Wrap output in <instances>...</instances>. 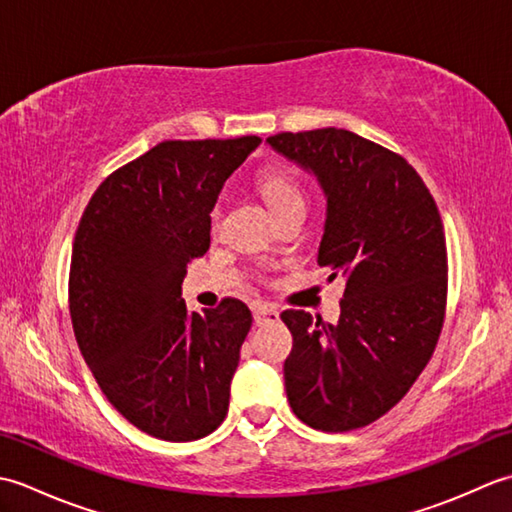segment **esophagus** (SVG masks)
<instances>
[{"label": "esophagus", "instance_id": "obj_1", "mask_svg": "<svg viewBox=\"0 0 512 512\" xmlns=\"http://www.w3.org/2000/svg\"><path fill=\"white\" fill-rule=\"evenodd\" d=\"M253 319L257 325H266V323H275L279 321V312L275 308H268V306H259L253 310Z\"/></svg>", "mask_w": 512, "mask_h": 512}]
</instances>
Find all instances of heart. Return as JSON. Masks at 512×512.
<instances>
[{
    "label": "heart",
    "instance_id": "obj_1",
    "mask_svg": "<svg viewBox=\"0 0 512 512\" xmlns=\"http://www.w3.org/2000/svg\"><path fill=\"white\" fill-rule=\"evenodd\" d=\"M257 187H259V191H262V195L270 206V211H273L275 215L292 209V206L306 204V200H303V191L299 189V184L284 169L264 171L262 176L257 178ZM217 215H220V211L215 209L213 211V222L217 220Z\"/></svg>",
    "mask_w": 512,
    "mask_h": 512
}]
</instances>
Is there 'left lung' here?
<instances>
[{"instance_id": "left-lung-1", "label": "left lung", "mask_w": 512, "mask_h": 512, "mask_svg": "<svg viewBox=\"0 0 512 512\" xmlns=\"http://www.w3.org/2000/svg\"><path fill=\"white\" fill-rule=\"evenodd\" d=\"M266 143L317 176L328 200L317 262L345 279L334 325L281 312L288 402L312 429H361L398 405L436 350L449 273L438 206L405 158L347 129Z\"/></svg>"}]
</instances>
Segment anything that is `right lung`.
I'll use <instances>...</instances> for the list:
<instances>
[{
	"label": "right lung",
	"instance_id": "obj_1",
	"mask_svg": "<svg viewBox=\"0 0 512 512\" xmlns=\"http://www.w3.org/2000/svg\"><path fill=\"white\" fill-rule=\"evenodd\" d=\"M262 143L165 140L94 191L76 228L70 317L101 391L149 436L191 442L220 427L253 314L239 299L189 312L187 264L211 244L226 178Z\"/></svg>",
	"mask_w": 512,
	"mask_h": 512
}]
</instances>
